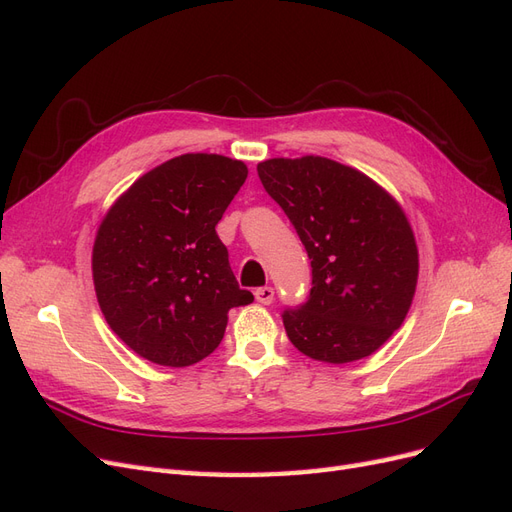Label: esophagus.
Wrapping results in <instances>:
<instances>
[{"label":"esophagus","mask_w":512,"mask_h":512,"mask_svg":"<svg viewBox=\"0 0 512 512\" xmlns=\"http://www.w3.org/2000/svg\"><path fill=\"white\" fill-rule=\"evenodd\" d=\"M254 297L258 303L262 305H271L273 303V297H275V290L271 286H262V288H256Z\"/></svg>","instance_id":"obj_1"}]
</instances>
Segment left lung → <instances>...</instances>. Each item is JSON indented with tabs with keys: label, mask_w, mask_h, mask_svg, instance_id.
<instances>
[{
	"label": "left lung",
	"mask_w": 512,
	"mask_h": 512,
	"mask_svg": "<svg viewBox=\"0 0 512 512\" xmlns=\"http://www.w3.org/2000/svg\"><path fill=\"white\" fill-rule=\"evenodd\" d=\"M312 260V290L282 320L294 348L342 365L376 352L404 322L418 250L397 200L356 168L320 156L258 164Z\"/></svg>",
	"instance_id": "left-lung-1"
}]
</instances>
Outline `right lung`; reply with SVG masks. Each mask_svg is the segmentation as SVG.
Instances as JSON below:
<instances>
[{
  "instance_id": "right-lung-1",
  "label": "right lung",
  "mask_w": 512,
  "mask_h": 512,
  "mask_svg": "<svg viewBox=\"0 0 512 512\" xmlns=\"http://www.w3.org/2000/svg\"><path fill=\"white\" fill-rule=\"evenodd\" d=\"M247 166L185 153L138 179L98 228L91 269L102 314L143 359L188 367L220 346L228 309L254 301L215 226Z\"/></svg>"
}]
</instances>
